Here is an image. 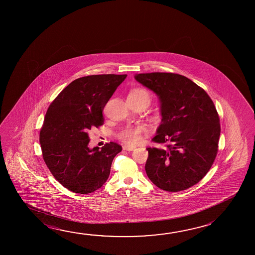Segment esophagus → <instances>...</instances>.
Returning <instances> with one entry per match:
<instances>
[{
	"label": "esophagus",
	"mask_w": 255,
	"mask_h": 255,
	"mask_svg": "<svg viewBox=\"0 0 255 255\" xmlns=\"http://www.w3.org/2000/svg\"><path fill=\"white\" fill-rule=\"evenodd\" d=\"M135 148H136V146H128V145L123 146V149L126 151H133L135 150Z\"/></svg>",
	"instance_id": "34e87169"
}]
</instances>
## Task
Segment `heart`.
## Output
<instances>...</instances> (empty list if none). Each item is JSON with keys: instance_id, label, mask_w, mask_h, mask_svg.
Here are the masks:
<instances>
[{"instance_id": "1", "label": "heart", "mask_w": 255, "mask_h": 255, "mask_svg": "<svg viewBox=\"0 0 255 255\" xmlns=\"http://www.w3.org/2000/svg\"><path fill=\"white\" fill-rule=\"evenodd\" d=\"M128 98L134 99H143L146 100L148 104L150 102V95L146 90L138 88L129 92ZM144 131V127L142 126H129L123 129L119 133V138L128 144H137L141 139V134Z\"/></svg>"}]
</instances>
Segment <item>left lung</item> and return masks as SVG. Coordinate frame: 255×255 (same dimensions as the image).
Returning a JSON list of instances; mask_svg holds the SVG:
<instances>
[{
  "label": "left lung",
  "mask_w": 255,
  "mask_h": 255,
  "mask_svg": "<svg viewBox=\"0 0 255 255\" xmlns=\"http://www.w3.org/2000/svg\"><path fill=\"white\" fill-rule=\"evenodd\" d=\"M135 80L158 97L161 124L147 147L146 175L159 188L178 192L199 182L212 167L221 126L213 101L193 81L172 73L136 74Z\"/></svg>",
  "instance_id": "8db88e82"
}]
</instances>
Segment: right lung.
Here are the masks:
<instances>
[{
	"label": "right lung",
	"instance_id": "obj_1",
	"mask_svg": "<svg viewBox=\"0 0 255 255\" xmlns=\"http://www.w3.org/2000/svg\"><path fill=\"white\" fill-rule=\"evenodd\" d=\"M127 75H88L73 81L47 110L40 144L47 167L65 188L89 194L109 179L115 142L90 148L89 129L104 124L103 109Z\"/></svg>",
	"mask_w": 255,
	"mask_h": 255
}]
</instances>
